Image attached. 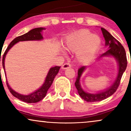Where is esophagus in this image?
<instances>
[{"label": "esophagus", "mask_w": 131, "mask_h": 131, "mask_svg": "<svg viewBox=\"0 0 131 131\" xmlns=\"http://www.w3.org/2000/svg\"><path fill=\"white\" fill-rule=\"evenodd\" d=\"M71 67V65L70 63H65L63 64L62 67H61V68L63 69V70H65V69L69 68Z\"/></svg>", "instance_id": "esophagus-1"}]
</instances>
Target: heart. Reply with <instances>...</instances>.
Wrapping results in <instances>:
<instances>
[{
  "mask_svg": "<svg viewBox=\"0 0 131 131\" xmlns=\"http://www.w3.org/2000/svg\"><path fill=\"white\" fill-rule=\"evenodd\" d=\"M101 46V39L89 30H81L67 39L66 47L72 52L77 51L78 60L88 62L94 58Z\"/></svg>",
  "mask_w": 131,
  "mask_h": 131,
  "instance_id": "obj_1",
  "label": "heart"
}]
</instances>
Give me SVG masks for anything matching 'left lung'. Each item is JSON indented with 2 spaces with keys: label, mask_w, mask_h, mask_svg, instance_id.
<instances>
[{
  "label": "left lung",
  "mask_w": 131,
  "mask_h": 131,
  "mask_svg": "<svg viewBox=\"0 0 131 131\" xmlns=\"http://www.w3.org/2000/svg\"><path fill=\"white\" fill-rule=\"evenodd\" d=\"M101 30L105 40V45L108 46L109 49L104 53L102 54L100 57L108 56V55H112L115 57L118 61L119 64L118 74L113 84L108 89L105 90L104 91L100 92L98 94H89L84 91L81 88L79 80H80L81 74L85 69V67L83 66L81 67L78 70V76L75 82V86L77 89L78 94L81 98L88 102L102 101L112 95L118 88L123 73L125 71L126 67H127V61L124 48L118 40L116 39L112 35H111L108 31L103 28H101Z\"/></svg>",
  "instance_id": "left-lung-1"
}]
</instances>
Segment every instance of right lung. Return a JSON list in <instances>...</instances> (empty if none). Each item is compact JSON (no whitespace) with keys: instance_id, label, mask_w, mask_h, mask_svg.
Returning a JSON list of instances; mask_svg holds the SVG:
<instances>
[{"instance_id":"right-lung-1","label":"right lung","mask_w":131,"mask_h":131,"mask_svg":"<svg viewBox=\"0 0 131 131\" xmlns=\"http://www.w3.org/2000/svg\"><path fill=\"white\" fill-rule=\"evenodd\" d=\"M43 29H44V28H34V29H31V31H29V32L26 33V34L21 36H19L15 38L10 43V44H9L8 46L7 47V49L5 50L2 57V66L4 70H5V64H4V61H5L6 54L7 53L8 50L12 47L13 45H15L16 43L18 42L19 41L42 39L43 37L42 36V34L40 32H41V31H42ZM60 68V67H58V66L51 68L50 70H49V73H48L47 75L46 80H45V82L42 86L38 90H37L36 91L34 92L32 94L28 95H21L18 94V93L16 92L15 91H13L12 89L10 88V87L9 86L7 81L6 82V83H7V87H8V89H9V91H10V93H11L14 97H15L16 98L18 99L19 100H21V101L24 102H26V103H37V102L42 100V99L46 97L47 91L49 90V89L50 88L51 85H52V82H53V81L54 78H55V76L58 74V71H59Z\"/></svg>"}]
</instances>
